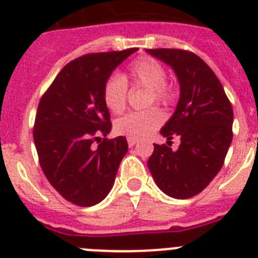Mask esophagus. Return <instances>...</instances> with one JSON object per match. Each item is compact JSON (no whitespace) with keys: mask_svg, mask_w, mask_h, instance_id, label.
Returning a JSON list of instances; mask_svg holds the SVG:
<instances>
[{"mask_svg":"<svg viewBox=\"0 0 258 258\" xmlns=\"http://www.w3.org/2000/svg\"><path fill=\"white\" fill-rule=\"evenodd\" d=\"M137 142H138V140H136V138H131V137L127 138V145H129V147H133L134 145L137 144Z\"/></svg>","mask_w":258,"mask_h":258,"instance_id":"esophagus-1","label":"esophagus"}]
</instances>
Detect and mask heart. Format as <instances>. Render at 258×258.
I'll return each instance as SVG.
<instances>
[{
	"instance_id": "obj_1",
	"label": "heart",
	"mask_w": 258,
	"mask_h": 258,
	"mask_svg": "<svg viewBox=\"0 0 258 258\" xmlns=\"http://www.w3.org/2000/svg\"><path fill=\"white\" fill-rule=\"evenodd\" d=\"M149 90L147 104L153 102L166 104L172 99V90L166 83V70L158 61L144 57L134 61L126 76H112L103 89V100L112 113H120L126 104V83ZM163 114L156 108L131 112L114 122V132L131 138H144L162 124Z\"/></svg>"
}]
</instances>
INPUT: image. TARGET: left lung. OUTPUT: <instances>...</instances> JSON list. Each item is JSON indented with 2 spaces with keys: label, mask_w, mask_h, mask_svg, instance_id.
<instances>
[{
  "label": "left lung",
  "mask_w": 258,
  "mask_h": 258,
  "mask_svg": "<svg viewBox=\"0 0 258 258\" xmlns=\"http://www.w3.org/2000/svg\"><path fill=\"white\" fill-rule=\"evenodd\" d=\"M146 52L168 65L180 86L175 112L160 129L167 144L179 136V149L154 144L147 167L163 193L186 200L201 193L221 171L232 142L234 112L214 72L195 53L164 48Z\"/></svg>",
  "instance_id": "8db88e82"
}]
</instances>
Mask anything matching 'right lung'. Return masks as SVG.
<instances>
[{"label":"right lung","mask_w":258,"mask_h":258,"mask_svg":"<svg viewBox=\"0 0 258 258\" xmlns=\"http://www.w3.org/2000/svg\"><path fill=\"white\" fill-rule=\"evenodd\" d=\"M136 50L86 54L72 61L39 103L34 126L39 162L50 185L72 204L89 208L102 202L127 153L125 137L105 138L112 124L103 89L112 72ZM94 140L102 142L94 148Z\"/></svg>","instance_id":"obj_1"}]
</instances>
